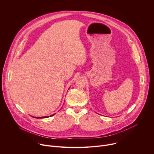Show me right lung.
I'll return each instance as SVG.
<instances>
[{"instance_id":"1","label":"right lung","mask_w":154,"mask_h":154,"mask_svg":"<svg viewBox=\"0 0 154 154\" xmlns=\"http://www.w3.org/2000/svg\"><path fill=\"white\" fill-rule=\"evenodd\" d=\"M55 114H54V115H51L50 116H54ZM33 117V116H32ZM48 117H49V116H43V117H33V118H37V119H39V118H48Z\"/></svg>"}]
</instances>
